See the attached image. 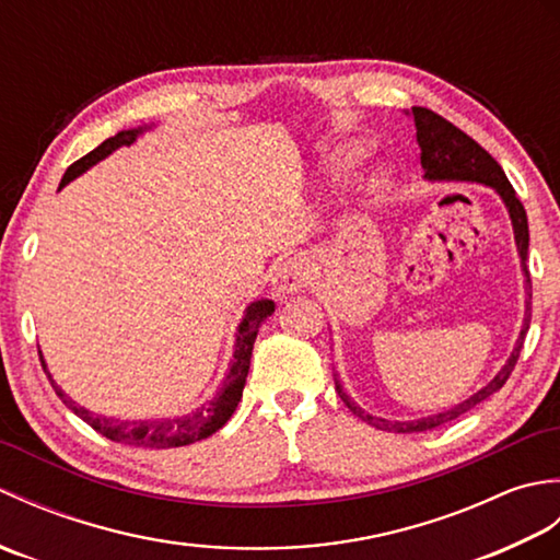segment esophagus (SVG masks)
<instances>
[{"instance_id": "obj_1", "label": "esophagus", "mask_w": 560, "mask_h": 560, "mask_svg": "<svg viewBox=\"0 0 560 560\" xmlns=\"http://www.w3.org/2000/svg\"><path fill=\"white\" fill-rule=\"evenodd\" d=\"M307 279H311V271H307V261L303 257L293 255L289 259H283L281 265L273 269L271 283L281 295H291V293H299L307 283Z\"/></svg>"}]
</instances>
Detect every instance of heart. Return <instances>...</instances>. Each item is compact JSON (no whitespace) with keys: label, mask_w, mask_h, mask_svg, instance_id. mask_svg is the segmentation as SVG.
Listing matches in <instances>:
<instances>
[{"label":"heart","mask_w":560,"mask_h":560,"mask_svg":"<svg viewBox=\"0 0 560 560\" xmlns=\"http://www.w3.org/2000/svg\"><path fill=\"white\" fill-rule=\"evenodd\" d=\"M361 153H363L361 147H349L347 151L341 153V161H343V163H353V161L361 159Z\"/></svg>","instance_id":"b5f03b06"}]
</instances>
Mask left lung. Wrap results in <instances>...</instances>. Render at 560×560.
Returning <instances> with one entry per match:
<instances>
[{
	"label": "left lung",
	"mask_w": 560,
	"mask_h": 560,
	"mask_svg": "<svg viewBox=\"0 0 560 560\" xmlns=\"http://www.w3.org/2000/svg\"><path fill=\"white\" fill-rule=\"evenodd\" d=\"M413 113V122H416V139H419L421 147V165L425 171L428 180H469V183H483L493 187L498 195L503 197L505 207L510 211V219H513V229H515V243H517V253L522 259V271L527 277V307H525V323H522L520 339L515 343L513 353H510L508 363L498 371V375L491 380L489 385L481 387L477 395H471L467 401L457 404L455 409H447L443 413H433L428 419H413V421H385L377 419V416L365 413L361 407L349 399V395H343L341 385L337 383V392L341 401L347 404L349 411L359 416L361 421L375 425L377 431H387V433H421V431H431V428H438L443 423H450L459 419L462 413H467L469 409L477 407L483 399H489L493 392L501 389L510 373L515 371V363L520 359V351L525 347V337L529 329V319H532V279H529V267H527V249H529V225H527V211L522 207V201L517 199L513 185L505 177L503 168L498 165V161L491 156L489 151L481 149L477 141H474L469 135H464L459 127L445 120L443 115H438L428 108H411Z\"/></svg>",
	"instance_id": "left-lung-1"
}]
</instances>
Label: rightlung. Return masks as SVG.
Returning <instances> with one entry per match:
<instances>
[{
    "mask_svg": "<svg viewBox=\"0 0 560 560\" xmlns=\"http://www.w3.org/2000/svg\"><path fill=\"white\" fill-rule=\"evenodd\" d=\"M137 135H141V129H125V132H117L115 137L105 139L101 147H96L83 159L71 163L59 185L65 187L69 180H74L77 175L91 168L93 163H98L105 156H110L115 149L129 147L137 139ZM271 313H273V301H267V299L255 301L247 307L243 323H241V327H237L235 353H233V361L229 368V375H225V380H223V387L207 404H201L199 409H195L187 416H175V419H161V421L105 419V416L91 413L89 409H83V407H79V404L71 401L65 392L55 385V380H52V387L57 392V397L62 399L81 421H86L93 431H98L101 435L113 440V443H125V445H135V447H153V450L192 445V443H197V440H205V438L217 433L219 428H223V423L233 416L237 401H241V397H243L245 377L249 371V359H253V347H255L259 325L265 323ZM40 363L45 371L43 355H40ZM47 377H50V373H47Z\"/></svg>",
    "mask_w": 560,
    "mask_h": 560,
    "instance_id": "right-lung-1",
    "label": "right lung"
}]
</instances>
